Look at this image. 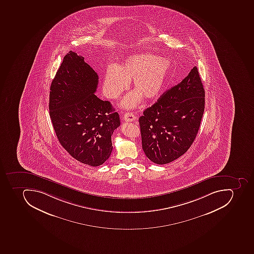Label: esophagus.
Listing matches in <instances>:
<instances>
[{"mask_svg":"<svg viewBox=\"0 0 254 254\" xmlns=\"http://www.w3.org/2000/svg\"><path fill=\"white\" fill-rule=\"evenodd\" d=\"M135 120V116L132 112H127L124 116V120L126 122H132Z\"/></svg>","mask_w":254,"mask_h":254,"instance_id":"1","label":"esophagus"}]
</instances>
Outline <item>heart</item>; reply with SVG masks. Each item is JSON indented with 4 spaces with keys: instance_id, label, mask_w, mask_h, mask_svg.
<instances>
[{
    "instance_id": "b5f03b06",
    "label": "heart",
    "mask_w": 254,
    "mask_h": 254,
    "mask_svg": "<svg viewBox=\"0 0 254 254\" xmlns=\"http://www.w3.org/2000/svg\"><path fill=\"white\" fill-rule=\"evenodd\" d=\"M171 70L172 63L167 58L149 53L135 54L128 57L120 66L108 65L103 85L104 94L108 98H118L132 81V88L135 91L124 97L121 105L134 108L142 97L149 101L158 97Z\"/></svg>"
}]
</instances>
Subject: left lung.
<instances>
[{"label": "left lung", "instance_id": "1", "mask_svg": "<svg viewBox=\"0 0 254 254\" xmlns=\"http://www.w3.org/2000/svg\"><path fill=\"white\" fill-rule=\"evenodd\" d=\"M205 91L196 66L140 117L142 150L153 163L177 159L194 142L204 112Z\"/></svg>", "mask_w": 254, "mask_h": 254}]
</instances>
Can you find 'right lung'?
Masks as SVG:
<instances>
[{
    "label": "right lung",
    "mask_w": 254,
    "mask_h": 254,
    "mask_svg": "<svg viewBox=\"0 0 254 254\" xmlns=\"http://www.w3.org/2000/svg\"><path fill=\"white\" fill-rule=\"evenodd\" d=\"M98 79L84 57L70 51L51 82L49 99L59 142L73 158L94 167L110 157L112 134L120 125L111 103L95 95Z\"/></svg>",
    "instance_id": "obj_1"
}]
</instances>
